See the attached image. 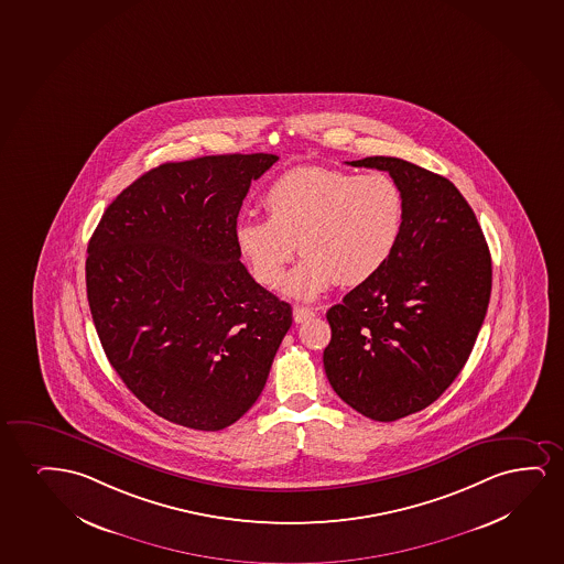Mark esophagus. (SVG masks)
<instances>
[{"instance_id":"1","label":"esophagus","mask_w":564,"mask_h":564,"mask_svg":"<svg viewBox=\"0 0 564 564\" xmlns=\"http://www.w3.org/2000/svg\"><path fill=\"white\" fill-rule=\"evenodd\" d=\"M314 315H315V312H314V310H312V307L294 306L293 317H294V322H296V323L307 322V319H312V317H314Z\"/></svg>"}]
</instances>
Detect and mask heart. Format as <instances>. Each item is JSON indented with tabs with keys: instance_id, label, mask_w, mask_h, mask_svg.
Wrapping results in <instances>:
<instances>
[{
	"instance_id": "heart-1",
	"label": "heart",
	"mask_w": 564,
	"mask_h": 564,
	"mask_svg": "<svg viewBox=\"0 0 564 564\" xmlns=\"http://www.w3.org/2000/svg\"><path fill=\"white\" fill-rule=\"evenodd\" d=\"M268 218H241L234 237L250 273L263 286H279L296 252L304 260L285 293L314 301L330 286H356L387 265L402 239L405 198L384 172L299 166L271 183Z\"/></svg>"
}]
</instances>
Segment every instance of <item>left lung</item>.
I'll use <instances>...</instances> for the list:
<instances>
[{"label":"left lung","mask_w":564,"mask_h":564,"mask_svg":"<svg viewBox=\"0 0 564 564\" xmlns=\"http://www.w3.org/2000/svg\"><path fill=\"white\" fill-rule=\"evenodd\" d=\"M348 164L388 172L405 221L387 265L327 312L323 366L344 402L390 423L436 402L462 373L490 302L491 257L446 177L394 156Z\"/></svg>","instance_id":"left-lung-1"}]
</instances>
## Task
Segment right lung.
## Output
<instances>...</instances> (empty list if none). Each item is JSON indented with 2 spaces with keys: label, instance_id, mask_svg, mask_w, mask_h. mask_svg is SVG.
Here are the masks:
<instances>
[{
  "label": "right lung",
  "instance_id": "1",
  "mask_svg": "<svg viewBox=\"0 0 564 564\" xmlns=\"http://www.w3.org/2000/svg\"><path fill=\"white\" fill-rule=\"evenodd\" d=\"M268 153L166 162L91 235L89 310L110 366L170 423L221 431L262 394L293 307L242 265L234 229Z\"/></svg>",
  "mask_w": 564,
  "mask_h": 564
}]
</instances>
